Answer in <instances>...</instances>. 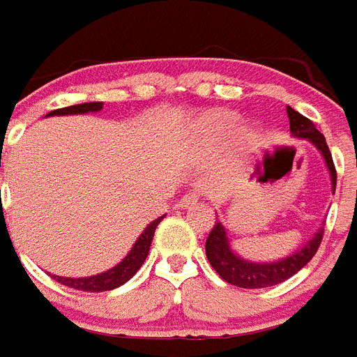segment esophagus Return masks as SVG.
Wrapping results in <instances>:
<instances>
[{"mask_svg":"<svg viewBox=\"0 0 357 357\" xmlns=\"http://www.w3.org/2000/svg\"><path fill=\"white\" fill-rule=\"evenodd\" d=\"M200 200V192L199 191H192V192H187L185 197H183V199L179 200V208H181V210H187V208H191V206H195L197 204V202H199Z\"/></svg>","mask_w":357,"mask_h":357,"instance_id":"esophagus-1","label":"esophagus"}]
</instances>
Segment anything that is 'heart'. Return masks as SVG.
<instances>
[{
  "label": "heart",
  "instance_id": "obj_1",
  "mask_svg": "<svg viewBox=\"0 0 357 357\" xmlns=\"http://www.w3.org/2000/svg\"><path fill=\"white\" fill-rule=\"evenodd\" d=\"M208 125L218 134H227L234 126V119L231 115H227V113H215V115L208 119Z\"/></svg>",
  "mask_w": 357,
  "mask_h": 357
}]
</instances>
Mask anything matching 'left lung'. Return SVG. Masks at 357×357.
<instances>
[{"mask_svg": "<svg viewBox=\"0 0 357 357\" xmlns=\"http://www.w3.org/2000/svg\"><path fill=\"white\" fill-rule=\"evenodd\" d=\"M287 119H289L291 136L310 142L318 149L319 155L324 157L329 178H331V189L335 192L337 172H335L333 157L329 153L324 134L314 126L312 121H308L305 115L295 112L289 105H287ZM321 236H324V227H319L318 231L314 232V236H310L305 244L299 245L295 252H291L286 257H280V259L274 261H252L245 259L232 250L225 225L218 221L208 240H206V257L210 261V265L213 266V271L232 286L245 287V289H259V287L282 284L287 278H291L293 274L299 273L301 268L312 259L314 253L318 252Z\"/></svg>", "mask_w": 357, "mask_h": 357, "instance_id": "obj_1", "label": "left lung"}]
</instances>
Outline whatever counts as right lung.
Here are the masks:
<instances>
[{"mask_svg": "<svg viewBox=\"0 0 357 357\" xmlns=\"http://www.w3.org/2000/svg\"><path fill=\"white\" fill-rule=\"evenodd\" d=\"M104 104L102 102H86V104H77L70 105V107H62V109H54L47 117H54V115H84V113H98L102 112ZM165 219V215L153 219L149 225L145 227L144 232L139 234L138 240L134 242V245L130 248V252L126 253L123 259L119 261L117 265L112 266L109 271L105 273L94 274V276H84V278H66V276H54L52 278L56 280L58 284L62 286L73 287V289H81V291H109V289H115V287L123 286L125 282L138 273L139 266L144 265L145 257L149 253V245L153 242V234H155V229L158 227V223Z\"/></svg>", "mask_w": 357, "mask_h": 357, "instance_id": "right-lung-1", "label": "right lung"}]
</instances>
